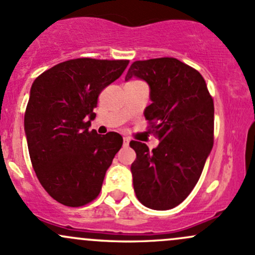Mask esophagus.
<instances>
[{"label": "esophagus", "mask_w": 255, "mask_h": 255, "mask_svg": "<svg viewBox=\"0 0 255 255\" xmlns=\"http://www.w3.org/2000/svg\"><path fill=\"white\" fill-rule=\"evenodd\" d=\"M128 144H129V138L128 136H123V145L128 146Z\"/></svg>", "instance_id": "obj_1"}]
</instances>
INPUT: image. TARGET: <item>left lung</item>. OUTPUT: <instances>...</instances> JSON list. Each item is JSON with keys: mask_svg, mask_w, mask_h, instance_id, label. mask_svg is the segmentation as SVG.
Segmentation results:
<instances>
[{"mask_svg": "<svg viewBox=\"0 0 255 255\" xmlns=\"http://www.w3.org/2000/svg\"><path fill=\"white\" fill-rule=\"evenodd\" d=\"M136 77L150 87L152 103L144 111L160 140L150 151L132 140L130 166L139 202L154 210L181 204L193 191L214 145V101L202 74L173 57L135 61L126 80Z\"/></svg>", "mask_w": 255, "mask_h": 255, "instance_id": "8db88e82", "label": "left lung"}]
</instances>
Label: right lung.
<instances>
[{"instance_id":"right-lung-1","label":"right lung","mask_w":255,"mask_h":255,"mask_svg":"<svg viewBox=\"0 0 255 255\" xmlns=\"http://www.w3.org/2000/svg\"><path fill=\"white\" fill-rule=\"evenodd\" d=\"M128 60L74 58L34 80L24 129L37 179L61 204L78 208L100 194L107 168L121 149L119 133L90 130L100 93L119 79Z\"/></svg>"}]
</instances>
